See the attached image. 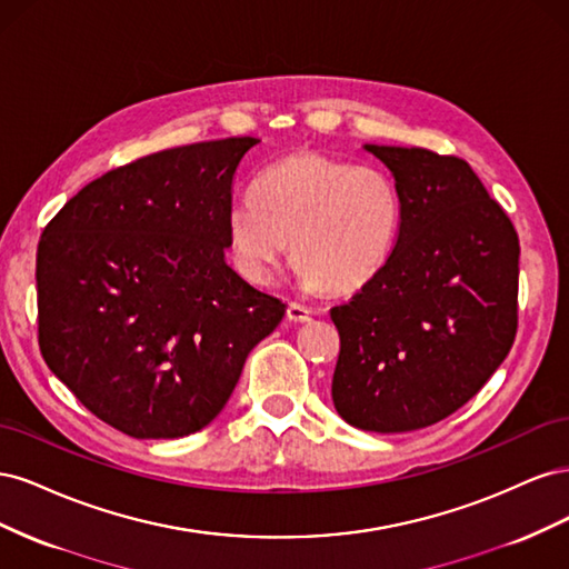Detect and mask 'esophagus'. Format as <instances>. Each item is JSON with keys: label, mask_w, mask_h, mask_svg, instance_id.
I'll return each instance as SVG.
<instances>
[{"label": "esophagus", "mask_w": 569, "mask_h": 569, "mask_svg": "<svg viewBox=\"0 0 569 569\" xmlns=\"http://www.w3.org/2000/svg\"><path fill=\"white\" fill-rule=\"evenodd\" d=\"M287 318L291 322H308V320H311V311H308V308L301 306V303H289L287 306Z\"/></svg>", "instance_id": "obj_1"}]
</instances>
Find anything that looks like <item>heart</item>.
<instances>
[{"label":"heart","instance_id":"1","mask_svg":"<svg viewBox=\"0 0 569 569\" xmlns=\"http://www.w3.org/2000/svg\"><path fill=\"white\" fill-rule=\"evenodd\" d=\"M401 216L399 184L382 166L299 151L230 201L226 234L234 268L256 284L272 282L291 237L299 284L347 295L385 270Z\"/></svg>","mask_w":569,"mask_h":569}]
</instances>
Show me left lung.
Masks as SVG:
<instances>
[{"label":"left lung","mask_w":569,"mask_h":569,"mask_svg":"<svg viewBox=\"0 0 569 569\" xmlns=\"http://www.w3.org/2000/svg\"><path fill=\"white\" fill-rule=\"evenodd\" d=\"M399 184L403 216L377 278L330 316L332 401L366 432L449 418L487 385L518 332L520 239L468 161L366 144Z\"/></svg>","instance_id":"left-lung-1"}]
</instances>
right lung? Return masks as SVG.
Listing matches in <instances>:
<instances>
[{
    "label": "right lung",
    "mask_w": 569,
    "mask_h": 569,
    "mask_svg": "<svg viewBox=\"0 0 569 569\" xmlns=\"http://www.w3.org/2000/svg\"><path fill=\"white\" fill-rule=\"evenodd\" d=\"M261 140L149 153L84 184L38 244L44 363L99 420L134 439L209 425L284 303L226 263L239 163Z\"/></svg>",
    "instance_id": "add662e5"
}]
</instances>
